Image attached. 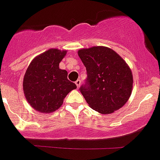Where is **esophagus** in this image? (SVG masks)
Listing matches in <instances>:
<instances>
[{"instance_id":"34e87169","label":"esophagus","mask_w":160,"mask_h":160,"mask_svg":"<svg viewBox=\"0 0 160 160\" xmlns=\"http://www.w3.org/2000/svg\"><path fill=\"white\" fill-rule=\"evenodd\" d=\"M75 84H76V86H77L78 88L80 87V85H81V80H80V79H78L77 81L75 82Z\"/></svg>"}]
</instances>
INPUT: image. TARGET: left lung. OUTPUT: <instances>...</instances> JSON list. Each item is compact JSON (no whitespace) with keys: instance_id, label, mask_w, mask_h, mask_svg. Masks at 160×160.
<instances>
[{"instance_id":"obj_1","label":"left lung","mask_w":160,"mask_h":160,"mask_svg":"<svg viewBox=\"0 0 160 160\" xmlns=\"http://www.w3.org/2000/svg\"><path fill=\"white\" fill-rule=\"evenodd\" d=\"M78 54L87 71L86 83L80 92L89 107L104 115L121 108L133 89V74L128 64L105 46L82 48Z\"/></svg>"}]
</instances>
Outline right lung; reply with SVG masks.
<instances>
[{"mask_svg": "<svg viewBox=\"0 0 160 160\" xmlns=\"http://www.w3.org/2000/svg\"><path fill=\"white\" fill-rule=\"evenodd\" d=\"M66 50L50 48L30 62L23 78L24 95L28 104L41 113L60 108L63 99L77 86L68 79V71L59 68Z\"/></svg>", "mask_w": 160, "mask_h": 160, "instance_id": "1", "label": "right lung"}]
</instances>
